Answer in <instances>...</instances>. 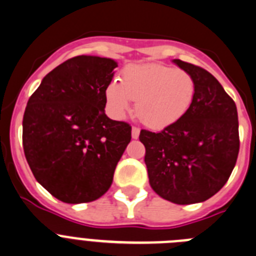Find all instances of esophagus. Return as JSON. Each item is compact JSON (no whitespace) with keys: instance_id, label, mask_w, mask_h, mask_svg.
Segmentation results:
<instances>
[{"instance_id":"1","label":"esophagus","mask_w":256,"mask_h":256,"mask_svg":"<svg viewBox=\"0 0 256 256\" xmlns=\"http://www.w3.org/2000/svg\"><path fill=\"white\" fill-rule=\"evenodd\" d=\"M138 137H140V128H137V126H132V138L137 140Z\"/></svg>"}]
</instances>
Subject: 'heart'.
<instances>
[{
	"mask_svg": "<svg viewBox=\"0 0 256 256\" xmlns=\"http://www.w3.org/2000/svg\"><path fill=\"white\" fill-rule=\"evenodd\" d=\"M196 82L189 72L160 63L128 66L120 81L114 80L105 90L112 114L123 118L136 100V114L144 126L161 130L179 122L190 108Z\"/></svg>",
	"mask_w": 256,
	"mask_h": 256,
	"instance_id": "obj_1",
	"label": "heart"
}]
</instances>
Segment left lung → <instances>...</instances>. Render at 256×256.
<instances>
[{"mask_svg":"<svg viewBox=\"0 0 256 256\" xmlns=\"http://www.w3.org/2000/svg\"><path fill=\"white\" fill-rule=\"evenodd\" d=\"M196 82V95L184 116L154 133L142 130L151 188L175 204L210 199L228 180L236 165L240 138L235 102L213 74L174 60Z\"/></svg>","mask_w":256,"mask_h":256,"instance_id":"obj_1","label":"left lung"}]
</instances>
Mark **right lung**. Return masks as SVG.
I'll return each instance as SVG.
<instances>
[{"mask_svg": "<svg viewBox=\"0 0 256 256\" xmlns=\"http://www.w3.org/2000/svg\"><path fill=\"white\" fill-rule=\"evenodd\" d=\"M118 63L77 56L49 72L28 102L22 146L35 179L60 200H96L112 182L132 126L105 114Z\"/></svg>", "mask_w": 256, "mask_h": 256, "instance_id": "add662e5", "label": "right lung"}]
</instances>
